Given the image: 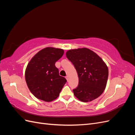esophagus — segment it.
Returning a JSON list of instances; mask_svg holds the SVG:
<instances>
[{
  "label": "esophagus",
  "mask_w": 135,
  "mask_h": 135,
  "mask_svg": "<svg viewBox=\"0 0 135 135\" xmlns=\"http://www.w3.org/2000/svg\"><path fill=\"white\" fill-rule=\"evenodd\" d=\"M66 80L68 81L69 80V76H66Z\"/></svg>",
  "instance_id": "1"
}]
</instances>
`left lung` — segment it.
<instances>
[{"label": "left lung", "instance_id": "1", "mask_svg": "<svg viewBox=\"0 0 135 135\" xmlns=\"http://www.w3.org/2000/svg\"><path fill=\"white\" fill-rule=\"evenodd\" d=\"M66 56L74 65L79 78V84L73 90L75 96L84 103L99 97L107 86L109 74L107 64L87 48L70 50Z\"/></svg>", "mask_w": 135, "mask_h": 135}]
</instances>
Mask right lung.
<instances>
[{
    "label": "right lung",
    "instance_id": "add662e5",
    "mask_svg": "<svg viewBox=\"0 0 135 135\" xmlns=\"http://www.w3.org/2000/svg\"><path fill=\"white\" fill-rule=\"evenodd\" d=\"M64 53L62 49L46 47L36 54L28 63L25 80L29 90L37 99L51 102L59 96L66 79L59 75L55 63Z\"/></svg>",
    "mask_w": 135,
    "mask_h": 135
}]
</instances>
